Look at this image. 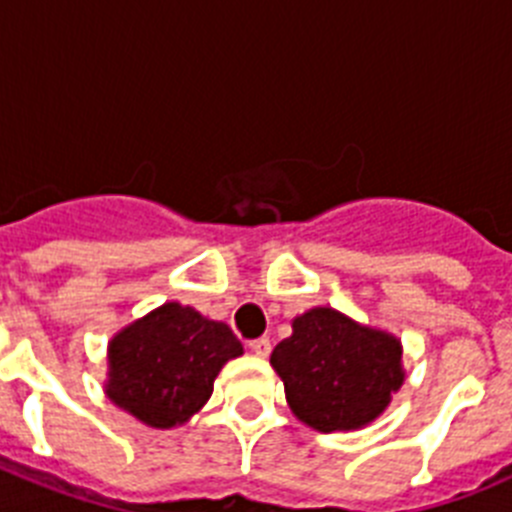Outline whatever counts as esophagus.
Returning a JSON list of instances; mask_svg holds the SVG:
<instances>
[{"instance_id": "34e87169", "label": "esophagus", "mask_w": 512, "mask_h": 512, "mask_svg": "<svg viewBox=\"0 0 512 512\" xmlns=\"http://www.w3.org/2000/svg\"><path fill=\"white\" fill-rule=\"evenodd\" d=\"M248 348H251L253 354L264 359V356L271 354V341H269V338H253V341L248 343Z\"/></svg>"}]
</instances>
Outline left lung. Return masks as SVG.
<instances>
[{
  "label": "left lung",
  "mask_w": 512,
  "mask_h": 512,
  "mask_svg": "<svg viewBox=\"0 0 512 512\" xmlns=\"http://www.w3.org/2000/svg\"><path fill=\"white\" fill-rule=\"evenodd\" d=\"M289 408L320 433L356 431L387 410L405 382L402 343L333 307L292 320V336L271 351Z\"/></svg>",
  "instance_id": "obj_1"
}]
</instances>
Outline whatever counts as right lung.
Returning <instances> with one entry per match:
<instances>
[{
    "mask_svg": "<svg viewBox=\"0 0 512 512\" xmlns=\"http://www.w3.org/2000/svg\"><path fill=\"white\" fill-rule=\"evenodd\" d=\"M241 354L228 325L166 302L112 338L104 392L140 423L174 428L202 410L220 369Z\"/></svg>",
    "mask_w": 512,
    "mask_h": 512,
    "instance_id": "right-lung-1",
    "label": "right lung"
}]
</instances>
